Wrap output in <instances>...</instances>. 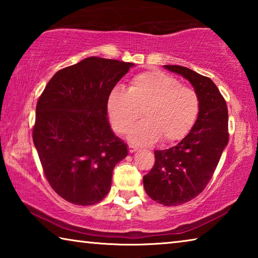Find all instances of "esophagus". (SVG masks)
Returning a JSON list of instances; mask_svg holds the SVG:
<instances>
[{
    "label": "esophagus",
    "mask_w": 258,
    "mask_h": 258,
    "mask_svg": "<svg viewBox=\"0 0 258 258\" xmlns=\"http://www.w3.org/2000/svg\"><path fill=\"white\" fill-rule=\"evenodd\" d=\"M128 151H130V154H134L135 151H138V148H135L133 146H128Z\"/></svg>",
    "instance_id": "1"
}]
</instances>
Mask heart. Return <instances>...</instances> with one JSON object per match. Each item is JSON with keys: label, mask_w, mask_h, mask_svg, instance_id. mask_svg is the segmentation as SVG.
Wrapping results in <instances>:
<instances>
[{"label": "heart", "mask_w": 258, "mask_h": 258, "mask_svg": "<svg viewBox=\"0 0 258 258\" xmlns=\"http://www.w3.org/2000/svg\"><path fill=\"white\" fill-rule=\"evenodd\" d=\"M200 101L194 89L161 72L135 76L126 89L112 90L107 100L109 119L117 132L127 133L140 111L143 120L131 130L128 140L148 146L161 140L171 143L184 138L197 120Z\"/></svg>", "instance_id": "b5f03b06"}]
</instances>
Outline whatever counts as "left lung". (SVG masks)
<instances>
[{"label": "left lung", "mask_w": 258, "mask_h": 258, "mask_svg": "<svg viewBox=\"0 0 258 258\" xmlns=\"http://www.w3.org/2000/svg\"><path fill=\"white\" fill-rule=\"evenodd\" d=\"M184 77L197 92L199 113L190 132L176 146L155 151V165L143 176L148 196L164 206H177L197 197L211 180L228 146V108L214 82L191 69L165 64Z\"/></svg>", "instance_id": "1"}]
</instances>
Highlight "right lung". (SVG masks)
Instances as JSON below:
<instances>
[{"instance_id":"right-lung-1","label":"right lung","mask_w":258,"mask_h":258,"mask_svg":"<svg viewBox=\"0 0 258 258\" xmlns=\"http://www.w3.org/2000/svg\"><path fill=\"white\" fill-rule=\"evenodd\" d=\"M132 67L90 56L56 72L38 99L34 146L52 189L69 203L101 202L113 167L128 155L109 124L107 100Z\"/></svg>"}]
</instances>
